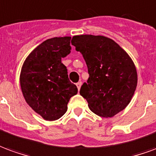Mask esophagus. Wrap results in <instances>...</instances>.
<instances>
[{
	"mask_svg": "<svg viewBox=\"0 0 156 156\" xmlns=\"http://www.w3.org/2000/svg\"><path fill=\"white\" fill-rule=\"evenodd\" d=\"M77 87H78V91L80 90V88H81V85H82V83L81 82H78V83H77Z\"/></svg>",
	"mask_w": 156,
	"mask_h": 156,
	"instance_id": "34e87169",
	"label": "esophagus"
}]
</instances>
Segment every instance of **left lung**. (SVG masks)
Instances as JSON below:
<instances>
[{
    "label": "left lung",
    "mask_w": 156,
    "mask_h": 156,
    "mask_svg": "<svg viewBox=\"0 0 156 156\" xmlns=\"http://www.w3.org/2000/svg\"><path fill=\"white\" fill-rule=\"evenodd\" d=\"M72 45L81 52L89 74L80 94L92 112L110 118L126 108L137 86L132 59L119 45L103 36H74Z\"/></svg>",
    "instance_id": "obj_1"
}]
</instances>
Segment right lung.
<instances>
[{
  "mask_svg": "<svg viewBox=\"0 0 156 156\" xmlns=\"http://www.w3.org/2000/svg\"><path fill=\"white\" fill-rule=\"evenodd\" d=\"M70 37L48 39L29 54L23 63L20 83L26 102L46 120L58 119L77 94L62 58L71 52Z\"/></svg>",
  "mask_w": 156,
  "mask_h": 156,
  "instance_id": "add662e5",
  "label": "right lung"
}]
</instances>
